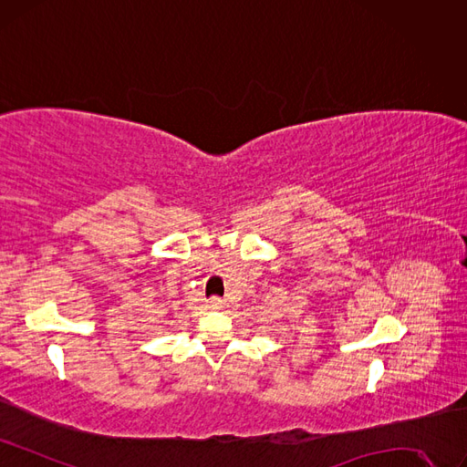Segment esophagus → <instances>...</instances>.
Returning <instances> with one entry per match:
<instances>
[{
  "label": "esophagus",
  "mask_w": 467,
  "mask_h": 467,
  "mask_svg": "<svg viewBox=\"0 0 467 467\" xmlns=\"http://www.w3.org/2000/svg\"><path fill=\"white\" fill-rule=\"evenodd\" d=\"M210 307H212V309H223V307H224V302H223L221 298H212V300H210Z\"/></svg>",
  "instance_id": "esophagus-1"
}]
</instances>
